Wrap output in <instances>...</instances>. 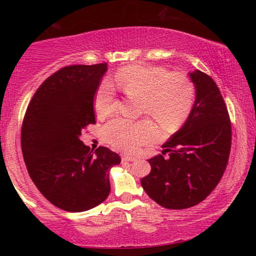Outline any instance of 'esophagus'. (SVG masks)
I'll return each instance as SVG.
<instances>
[{
  "mask_svg": "<svg viewBox=\"0 0 256 256\" xmlns=\"http://www.w3.org/2000/svg\"><path fill=\"white\" fill-rule=\"evenodd\" d=\"M134 160H136V157L134 156H123L122 157V162H134Z\"/></svg>",
  "mask_w": 256,
  "mask_h": 256,
  "instance_id": "34e87169",
  "label": "esophagus"
}]
</instances>
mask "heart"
I'll return each mask as SVG.
<instances>
[{"mask_svg":"<svg viewBox=\"0 0 256 256\" xmlns=\"http://www.w3.org/2000/svg\"><path fill=\"white\" fill-rule=\"evenodd\" d=\"M115 82L126 94L141 97L142 112H149L164 128H175L183 123L194 102V89L186 76L162 68L125 66L116 73ZM115 92L110 81L102 82L94 99L99 118H106L115 110ZM104 136L112 148L133 152L138 146L154 141L158 131L150 120L115 118L104 128Z\"/></svg>","mask_w":256,"mask_h":256,"instance_id":"b5f03b06","label":"heart"}]
</instances>
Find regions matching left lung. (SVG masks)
Wrapping results in <instances>:
<instances>
[{"instance_id":"obj_1","label":"left lung","mask_w":256,"mask_h":256,"mask_svg":"<svg viewBox=\"0 0 256 256\" xmlns=\"http://www.w3.org/2000/svg\"><path fill=\"white\" fill-rule=\"evenodd\" d=\"M196 102L186 122L148 162L141 180L146 193L167 209H188L202 202L222 180L232 146V125L220 90L198 70L188 73Z\"/></svg>"}]
</instances>
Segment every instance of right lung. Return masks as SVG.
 Instances as JSON below:
<instances>
[{
  "mask_svg": "<svg viewBox=\"0 0 256 256\" xmlns=\"http://www.w3.org/2000/svg\"><path fill=\"white\" fill-rule=\"evenodd\" d=\"M107 64L71 66L42 82L26 112L21 149L29 176L52 204L70 212L92 209L110 192V170L120 157L80 140L96 123L94 94Z\"/></svg>",
  "mask_w": 256,
  "mask_h": 256,
  "instance_id": "1",
  "label": "right lung"
}]
</instances>
